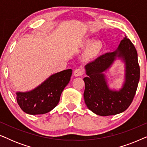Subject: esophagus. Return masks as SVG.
<instances>
[{
  "label": "esophagus",
  "mask_w": 147,
  "mask_h": 147,
  "mask_svg": "<svg viewBox=\"0 0 147 147\" xmlns=\"http://www.w3.org/2000/svg\"><path fill=\"white\" fill-rule=\"evenodd\" d=\"M84 74V70L82 68H78V69H76L75 71L74 72V76H76V77H78V76H81L83 75Z\"/></svg>",
  "instance_id": "34e87169"
}]
</instances>
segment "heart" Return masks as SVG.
Segmentation results:
<instances>
[{"instance_id":"obj_1","label":"heart","mask_w":147,"mask_h":147,"mask_svg":"<svg viewBox=\"0 0 147 147\" xmlns=\"http://www.w3.org/2000/svg\"><path fill=\"white\" fill-rule=\"evenodd\" d=\"M91 42V41H88L86 42V44L88 45V44H90ZM102 49V44L101 42L94 41L88 46V47L87 48V49H86V51L85 52V54H84V56H85V57L87 58V59H91V58L96 57V56L101 51Z\"/></svg>"}]
</instances>
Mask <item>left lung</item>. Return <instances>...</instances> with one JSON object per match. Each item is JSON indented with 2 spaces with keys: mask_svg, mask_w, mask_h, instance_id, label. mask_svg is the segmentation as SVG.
I'll return each mask as SVG.
<instances>
[{
  "mask_svg": "<svg viewBox=\"0 0 147 147\" xmlns=\"http://www.w3.org/2000/svg\"><path fill=\"white\" fill-rule=\"evenodd\" d=\"M116 58L125 63V81L118 91L109 89L103 74ZM85 69L88 77L84 78V97L88 109L99 116H106L121 113L129 107L138 87L140 67L136 48L126 36L116 51L100 56L88 63Z\"/></svg>",
  "mask_w": 147,
  "mask_h": 147,
  "instance_id": "left-lung-1",
  "label": "left lung"
}]
</instances>
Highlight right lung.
Returning <instances> with one entry per match:
<instances>
[{
    "label": "right lung",
    "instance_id": "right-lung-1",
    "mask_svg": "<svg viewBox=\"0 0 147 147\" xmlns=\"http://www.w3.org/2000/svg\"><path fill=\"white\" fill-rule=\"evenodd\" d=\"M72 69H65L51 75L41 85L29 92H17V101L25 113L43 114L59 103L63 90L70 81Z\"/></svg>",
    "mask_w": 147,
    "mask_h": 147
}]
</instances>
